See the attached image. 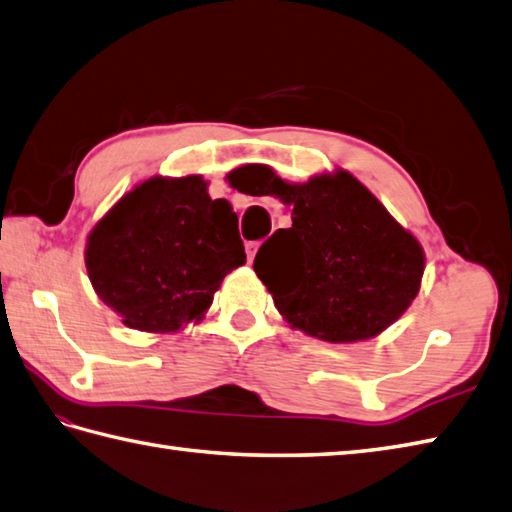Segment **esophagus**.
I'll return each mask as SVG.
<instances>
[{
    "instance_id": "1",
    "label": "esophagus",
    "mask_w": 512,
    "mask_h": 512,
    "mask_svg": "<svg viewBox=\"0 0 512 512\" xmlns=\"http://www.w3.org/2000/svg\"><path fill=\"white\" fill-rule=\"evenodd\" d=\"M257 248H259V242H250V244H246L248 262H253V259H255V255H257Z\"/></svg>"
}]
</instances>
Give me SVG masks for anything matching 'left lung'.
<instances>
[{
	"instance_id": "1",
	"label": "left lung",
	"mask_w": 512,
	"mask_h": 512,
	"mask_svg": "<svg viewBox=\"0 0 512 512\" xmlns=\"http://www.w3.org/2000/svg\"><path fill=\"white\" fill-rule=\"evenodd\" d=\"M262 195L292 206V226L266 239L255 273L292 330L328 343L374 339L418 297L424 250L350 171L288 182Z\"/></svg>"
}]
</instances>
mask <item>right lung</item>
<instances>
[{"label":"right lung","mask_w":512,"mask_h":512,"mask_svg":"<svg viewBox=\"0 0 512 512\" xmlns=\"http://www.w3.org/2000/svg\"><path fill=\"white\" fill-rule=\"evenodd\" d=\"M246 264L237 215L202 176H151L107 211L85 242L99 299L132 330L198 323L231 270Z\"/></svg>","instance_id":"obj_1"}]
</instances>
